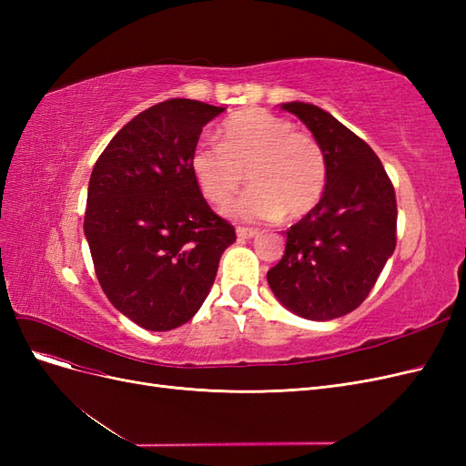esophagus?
I'll return each mask as SVG.
<instances>
[{
	"mask_svg": "<svg viewBox=\"0 0 466 466\" xmlns=\"http://www.w3.org/2000/svg\"><path fill=\"white\" fill-rule=\"evenodd\" d=\"M255 235H258L257 229H252V228H237V237L238 238H252Z\"/></svg>",
	"mask_w": 466,
	"mask_h": 466,
	"instance_id": "1",
	"label": "esophagus"
}]
</instances>
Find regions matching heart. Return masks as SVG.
<instances>
[{
    "label": "heart",
    "mask_w": 466,
    "mask_h": 466,
    "mask_svg": "<svg viewBox=\"0 0 466 466\" xmlns=\"http://www.w3.org/2000/svg\"><path fill=\"white\" fill-rule=\"evenodd\" d=\"M221 144L202 142L190 157L204 198L225 204L245 185L252 188L228 208L243 219L305 218L322 198L329 168L315 137L262 108L237 112L221 126Z\"/></svg>",
    "instance_id": "heart-1"
}]
</instances>
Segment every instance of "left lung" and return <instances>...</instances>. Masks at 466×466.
<instances>
[{
    "label": "left lung",
    "mask_w": 466,
    "mask_h": 466,
    "mask_svg": "<svg viewBox=\"0 0 466 466\" xmlns=\"http://www.w3.org/2000/svg\"><path fill=\"white\" fill-rule=\"evenodd\" d=\"M327 157L320 202L286 231V252L268 270V286L291 313L332 320L358 309L397 247V198L375 151L309 103H284Z\"/></svg>",
    "instance_id": "1"
}]
</instances>
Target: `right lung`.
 Masks as SVG:
<instances>
[{
	"instance_id": "add662e5",
	"label": "right lung",
	"mask_w": 466,
	"mask_h": 466,
	"mask_svg": "<svg viewBox=\"0 0 466 466\" xmlns=\"http://www.w3.org/2000/svg\"><path fill=\"white\" fill-rule=\"evenodd\" d=\"M223 110L192 98L153 105L110 139L91 173L83 231L95 274L146 330H173L198 313L237 238L190 168L202 128Z\"/></svg>"
}]
</instances>
